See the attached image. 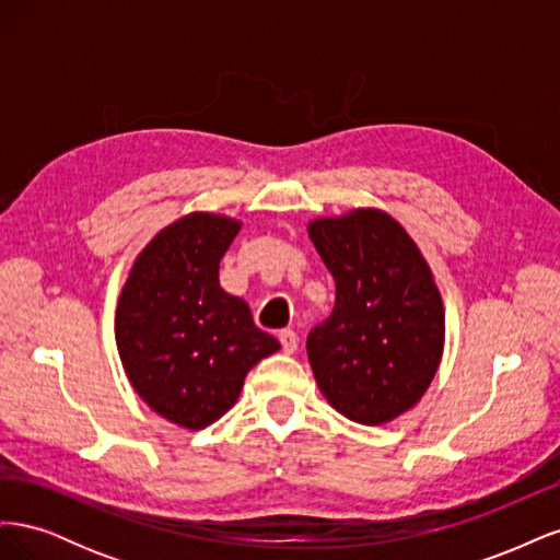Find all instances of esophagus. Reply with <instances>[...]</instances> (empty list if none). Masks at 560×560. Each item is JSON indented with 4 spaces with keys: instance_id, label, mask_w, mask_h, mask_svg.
<instances>
[{
    "instance_id": "esophagus-1",
    "label": "esophagus",
    "mask_w": 560,
    "mask_h": 560,
    "mask_svg": "<svg viewBox=\"0 0 560 560\" xmlns=\"http://www.w3.org/2000/svg\"><path fill=\"white\" fill-rule=\"evenodd\" d=\"M278 338H280V343H282V350L284 352H294L296 350V346H299V336L292 331V329H282L280 334H278Z\"/></svg>"
}]
</instances>
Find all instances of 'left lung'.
<instances>
[{
	"mask_svg": "<svg viewBox=\"0 0 560 560\" xmlns=\"http://www.w3.org/2000/svg\"><path fill=\"white\" fill-rule=\"evenodd\" d=\"M336 282L331 317L308 334L319 393L362 425H385L422 399L444 354L446 315L432 268L378 208L308 222Z\"/></svg>",
	"mask_w": 560,
	"mask_h": 560,
	"instance_id": "8db88e82",
	"label": "left lung"
}]
</instances>
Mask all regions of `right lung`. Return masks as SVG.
Returning a JSON list of instances; mask_svg holds the SVG:
<instances>
[{"mask_svg":"<svg viewBox=\"0 0 560 560\" xmlns=\"http://www.w3.org/2000/svg\"><path fill=\"white\" fill-rule=\"evenodd\" d=\"M241 229L226 214L179 217L138 254L116 303V348L132 389L184 430L222 418L247 371L280 350L247 303L219 287V261Z\"/></svg>","mask_w":560,"mask_h":560,"instance_id":"1","label":"right lung"}]
</instances>
